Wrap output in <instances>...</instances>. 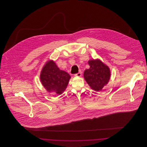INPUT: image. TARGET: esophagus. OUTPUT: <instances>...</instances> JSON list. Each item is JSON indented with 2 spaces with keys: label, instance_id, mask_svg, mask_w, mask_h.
<instances>
[{
  "label": "esophagus",
  "instance_id": "34e87169",
  "mask_svg": "<svg viewBox=\"0 0 147 147\" xmlns=\"http://www.w3.org/2000/svg\"><path fill=\"white\" fill-rule=\"evenodd\" d=\"M81 75H82V73L80 72H79V73H78L77 74H74V76H76V77H80Z\"/></svg>",
  "mask_w": 147,
  "mask_h": 147
}]
</instances>
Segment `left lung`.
Segmentation results:
<instances>
[{
	"mask_svg": "<svg viewBox=\"0 0 147 147\" xmlns=\"http://www.w3.org/2000/svg\"><path fill=\"white\" fill-rule=\"evenodd\" d=\"M88 63L90 68L84 71V78L91 89L101 90L110 79V69L98 59L90 60Z\"/></svg>",
	"mask_w": 147,
	"mask_h": 147,
	"instance_id": "obj_1",
	"label": "left lung"
}]
</instances>
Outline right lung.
I'll return each instance as SVG.
<instances>
[{"mask_svg":"<svg viewBox=\"0 0 147 147\" xmlns=\"http://www.w3.org/2000/svg\"><path fill=\"white\" fill-rule=\"evenodd\" d=\"M70 75L60 70L53 61H49L43 68L40 79L43 86L47 91L61 94L68 85Z\"/></svg>","mask_w":147,"mask_h":147,"instance_id":"right-lung-1","label":"right lung"}]
</instances>
